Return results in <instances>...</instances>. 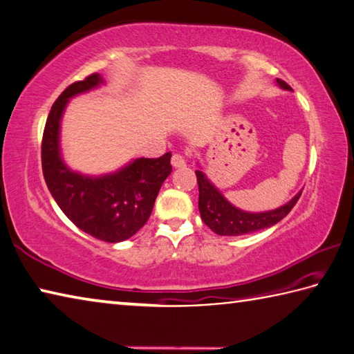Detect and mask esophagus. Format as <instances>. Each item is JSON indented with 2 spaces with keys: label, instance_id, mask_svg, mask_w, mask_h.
Here are the masks:
<instances>
[{
  "label": "esophagus",
  "instance_id": "1",
  "mask_svg": "<svg viewBox=\"0 0 354 354\" xmlns=\"http://www.w3.org/2000/svg\"><path fill=\"white\" fill-rule=\"evenodd\" d=\"M171 165L175 167V169H181V167L185 165V159L183 155H179V153H175V155L171 156Z\"/></svg>",
  "mask_w": 354,
  "mask_h": 354
}]
</instances>
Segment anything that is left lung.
I'll list each match as a JSON object with an SVG mask.
<instances>
[{
  "instance_id": "obj_1",
  "label": "left lung",
  "mask_w": 354,
  "mask_h": 354,
  "mask_svg": "<svg viewBox=\"0 0 354 354\" xmlns=\"http://www.w3.org/2000/svg\"><path fill=\"white\" fill-rule=\"evenodd\" d=\"M280 88L291 89L286 82L277 79ZM196 181L199 189L198 207L199 214L205 226L214 230L218 235L224 236H239L252 232H259L261 229H268L277 224L280 220L291 212V209L299 201L301 192H299L291 201L281 205L279 209L268 210V212H244L236 209L235 205L230 204L226 198L221 195L214 184H212L207 176L201 170H196Z\"/></svg>"
}]
</instances>
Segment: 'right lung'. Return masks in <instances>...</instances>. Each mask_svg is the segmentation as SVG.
Here are the masks:
<instances>
[{
	"mask_svg": "<svg viewBox=\"0 0 354 354\" xmlns=\"http://www.w3.org/2000/svg\"><path fill=\"white\" fill-rule=\"evenodd\" d=\"M94 73L74 82L50 108L41 140V167L50 195L71 221L83 232L106 243L128 240L144 226L162 183L170 175L171 153L139 158L105 176H85L69 170L60 155V120L71 97L99 86Z\"/></svg>",
	"mask_w": 354,
	"mask_h": 354,
	"instance_id": "right-lung-1",
	"label": "right lung"
}]
</instances>
